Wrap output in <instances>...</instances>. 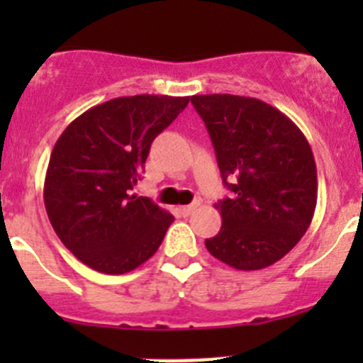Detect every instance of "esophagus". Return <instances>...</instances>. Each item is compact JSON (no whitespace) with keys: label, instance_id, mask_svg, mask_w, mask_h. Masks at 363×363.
<instances>
[{"label":"esophagus","instance_id":"esophagus-1","mask_svg":"<svg viewBox=\"0 0 363 363\" xmlns=\"http://www.w3.org/2000/svg\"><path fill=\"white\" fill-rule=\"evenodd\" d=\"M198 207H200V201H194V203H191V205H184V207H179V211H182V214H184V216H189V214L194 213Z\"/></svg>","mask_w":363,"mask_h":363}]
</instances>
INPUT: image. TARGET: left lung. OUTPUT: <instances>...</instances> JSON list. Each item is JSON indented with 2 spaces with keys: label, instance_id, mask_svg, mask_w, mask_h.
Masks as SVG:
<instances>
[{
  "label": "left lung",
  "instance_id": "8db88e82",
  "mask_svg": "<svg viewBox=\"0 0 363 363\" xmlns=\"http://www.w3.org/2000/svg\"><path fill=\"white\" fill-rule=\"evenodd\" d=\"M233 196L216 203L221 229L207 251L238 271L277 264L309 229L318 178L307 138L277 107L234 94L192 96ZM233 181L227 182L226 179Z\"/></svg>",
  "mask_w": 363,
  "mask_h": 363
}]
</instances>
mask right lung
Here are the masks:
<instances>
[{
  "mask_svg": "<svg viewBox=\"0 0 363 363\" xmlns=\"http://www.w3.org/2000/svg\"><path fill=\"white\" fill-rule=\"evenodd\" d=\"M187 104L189 96L108 99L57 138L45 176V209L63 245L94 271H134L162 245L174 216L133 191L152 140Z\"/></svg>",
  "mask_w": 363,
  "mask_h": 363,
  "instance_id": "obj_1",
  "label": "right lung"
}]
</instances>
